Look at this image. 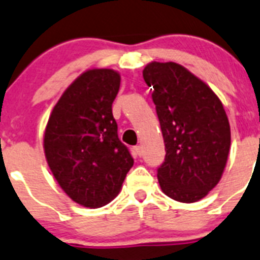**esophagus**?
Here are the masks:
<instances>
[{
  "mask_svg": "<svg viewBox=\"0 0 260 260\" xmlns=\"http://www.w3.org/2000/svg\"><path fill=\"white\" fill-rule=\"evenodd\" d=\"M133 150H135V153H136L137 155H141V150H143V149H141V146H140V145H137V146H135V148H133Z\"/></svg>",
  "mask_w": 260,
  "mask_h": 260,
  "instance_id": "esophagus-1",
  "label": "esophagus"
}]
</instances>
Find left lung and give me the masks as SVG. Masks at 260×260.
<instances>
[{
	"label": "left lung",
	"mask_w": 260,
	"mask_h": 260,
	"mask_svg": "<svg viewBox=\"0 0 260 260\" xmlns=\"http://www.w3.org/2000/svg\"><path fill=\"white\" fill-rule=\"evenodd\" d=\"M153 87L166 157L157 177L162 192L195 203L217 186L230 150V124L213 90L177 62H149L143 71Z\"/></svg>",
	"instance_id": "8db88e82"
}]
</instances>
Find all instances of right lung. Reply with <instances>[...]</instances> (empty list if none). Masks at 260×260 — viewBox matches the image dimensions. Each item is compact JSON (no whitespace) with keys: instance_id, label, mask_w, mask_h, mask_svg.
<instances>
[{"instance_id":"1","label":"right lung","mask_w":260,"mask_h":260,"mask_svg":"<svg viewBox=\"0 0 260 260\" xmlns=\"http://www.w3.org/2000/svg\"><path fill=\"white\" fill-rule=\"evenodd\" d=\"M119 87L120 73L114 69L83 72L62 92L44 131L43 148L53 177L73 202L86 208L114 200L133 166L112 116Z\"/></svg>"}]
</instances>
